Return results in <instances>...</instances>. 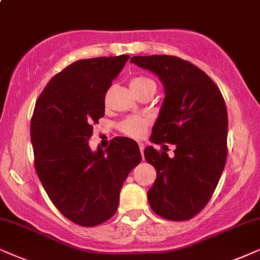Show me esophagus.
Here are the masks:
<instances>
[{
    "label": "esophagus",
    "instance_id": "esophagus-1",
    "mask_svg": "<svg viewBox=\"0 0 260 260\" xmlns=\"http://www.w3.org/2000/svg\"><path fill=\"white\" fill-rule=\"evenodd\" d=\"M139 150H140V153L144 154V150H145V145L144 144H139Z\"/></svg>",
    "mask_w": 260,
    "mask_h": 260
}]
</instances>
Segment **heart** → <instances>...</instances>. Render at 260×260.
<instances>
[{
	"instance_id": "b5f03b06",
	"label": "heart",
	"mask_w": 260,
	"mask_h": 260,
	"mask_svg": "<svg viewBox=\"0 0 260 260\" xmlns=\"http://www.w3.org/2000/svg\"><path fill=\"white\" fill-rule=\"evenodd\" d=\"M154 84L153 81L145 76H137L131 79V89L138 90L144 86ZM148 126V120L143 116H128L117 123V129L124 136L129 138H141L146 132Z\"/></svg>"
}]
</instances>
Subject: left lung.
<instances>
[{
    "label": "left lung",
    "instance_id": "8db88e82",
    "mask_svg": "<svg viewBox=\"0 0 260 260\" xmlns=\"http://www.w3.org/2000/svg\"><path fill=\"white\" fill-rule=\"evenodd\" d=\"M131 63L154 72L164 84L165 99L152 143L176 145L172 158L162 150L145 148V159L157 170L148 203L166 220H189L212 199L226 164L228 116L223 96L208 75L178 57L136 55Z\"/></svg>",
    "mask_w": 260,
    "mask_h": 260
}]
</instances>
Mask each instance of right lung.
Returning <instances> with one entry per match:
<instances>
[{
    "label": "right lung",
    "mask_w": 260,
    "mask_h": 260,
    "mask_svg": "<svg viewBox=\"0 0 260 260\" xmlns=\"http://www.w3.org/2000/svg\"><path fill=\"white\" fill-rule=\"evenodd\" d=\"M129 55L75 61L45 86L30 120L34 166L55 208L72 222L94 227L119 206L128 174L141 161L139 146L117 137L91 152L92 124L105 116V98Z\"/></svg>",
    "instance_id": "1"
}]
</instances>
